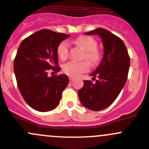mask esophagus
Here are the masks:
<instances>
[{
  "instance_id": "34e87169",
  "label": "esophagus",
  "mask_w": 149,
  "mask_h": 149,
  "mask_svg": "<svg viewBox=\"0 0 149 149\" xmlns=\"http://www.w3.org/2000/svg\"><path fill=\"white\" fill-rule=\"evenodd\" d=\"M69 81H70V83H72V82L74 81V78L73 77H69Z\"/></svg>"
}]
</instances>
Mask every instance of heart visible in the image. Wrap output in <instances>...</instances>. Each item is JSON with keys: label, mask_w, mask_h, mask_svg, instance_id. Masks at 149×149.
I'll return each mask as SVG.
<instances>
[{"label": "heart", "mask_w": 149, "mask_h": 149, "mask_svg": "<svg viewBox=\"0 0 149 149\" xmlns=\"http://www.w3.org/2000/svg\"><path fill=\"white\" fill-rule=\"evenodd\" d=\"M78 45H80L86 51L85 58L88 61L91 65H96L100 58V52L97 49V42L91 36H83L76 40ZM69 43L66 41L61 42L57 48V53L61 60H66L69 56ZM89 63L87 61L76 62L69 61L63 66V71L66 74L72 77H78L82 73L88 72L89 70Z\"/></svg>", "instance_id": "heart-1"}]
</instances>
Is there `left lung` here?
I'll use <instances>...</instances> for the list:
<instances>
[{
	"label": "left lung",
	"mask_w": 149,
	"mask_h": 149,
	"mask_svg": "<svg viewBox=\"0 0 149 149\" xmlns=\"http://www.w3.org/2000/svg\"><path fill=\"white\" fill-rule=\"evenodd\" d=\"M85 34H97L104 46L102 60L91 74L96 83L84 80L78 91L80 102L89 110L99 111L109 107L118 97L128 76L130 58L124 42L106 29L97 28Z\"/></svg>",
	"instance_id": "left-lung-1"
}]
</instances>
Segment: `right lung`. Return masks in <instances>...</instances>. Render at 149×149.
I'll return each mask as SVG.
<instances>
[{"mask_svg": "<svg viewBox=\"0 0 149 149\" xmlns=\"http://www.w3.org/2000/svg\"><path fill=\"white\" fill-rule=\"evenodd\" d=\"M70 35L43 29L24 39L14 61L18 88L24 100L34 110L47 112L58 106L69 84L66 74L49 77L48 71L61 70L58 60L59 44Z\"/></svg>", "mask_w": 149, "mask_h": 149, "instance_id": "1", "label": "right lung"}]
</instances>
